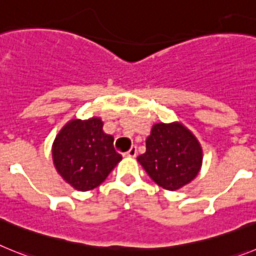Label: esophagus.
I'll return each mask as SVG.
<instances>
[{"label":"esophagus","instance_id":"1","mask_svg":"<svg viewBox=\"0 0 256 256\" xmlns=\"http://www.w3.org/2000/svg\"><path fill=\"white\" fill-rule=\"evenodd\" d=\"M136 154H138V150H136V146H131L130 150L126 152V156H128V157H135Z\"/></svg>","mask_w":256,"mask_h":256}]
</instances>
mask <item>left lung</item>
<instances>
[{"label":"left lung","instance_id":"8db88e82","mask_svg":"<svg viewBox=\"0 0 256 256\" xmlns=\"http://www.w3.org/2000/svg\"><path fill=\"white\" fill-rule=\"evenodd\" d=\"M146 146V153L138 157V162L164 190H180L201 170V144L180 122L154 124Z\"/></svg>","mask_w":256,"mask_h":256}]
</instances>
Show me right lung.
I'll return each mask as SVG.
<instances>
[{
	"label": "right lung",
	"instance_id": "obj_1",
	"mask_svg": "<svg viewBox=\"0 0 256 256\" xmlns=\"http://www.w3.org/2000/svg\"><path fill=\"white\" fill-rule=\"evenodd\" d=\"M113 140L112 135L103 131V121L99 117L70 120L52 143L55 168L74 190H94L122 160L114 150Z\"/></svg>",
	"mask_w": 256,
	"mask_h": 256
}]
</instances>
